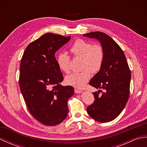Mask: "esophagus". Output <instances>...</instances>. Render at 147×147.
Instances as JSON below:
<instances>
[{
    "instance_id": "34e87169",
    "label": "esophagus",
    "mask_w": 147,
    "mask_h": 147,
    "mask_svg": "<svg viewBox=\"0 0 147 147\" xmlns=\"http://www.w3.org/2000/svg\"><path fill=\"white\" fill-rule=\"evenodd\" d=\"M82 90H79V89H78V88H75L74 89V92H75L76 93H82Z\"/></svg>"
}]
</instances>
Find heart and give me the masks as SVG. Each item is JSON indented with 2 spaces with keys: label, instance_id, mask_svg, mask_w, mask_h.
Wrapping results in <instances>:
<instances>
[{
  "label": "heart",
  "instance_id": "heart-1",
  "mask_svg": "<svg viewBox=\"0 0 147 147\" xmlns=\"http://www.w3.org/2000/svg\"><path fill=\"white\" fill-rule=\"evenodd\" d=\"M71 52L74 57L82 58V68L83 71L74 73L65 78L68 85L82 88L88 82L91 72L97 73L100 69L104 58V52L101 45H92V43L78 39L73 43ZM71 58L66 53H61L57 58L59 68L66 73L70 71Z\"/></svg>",
  "mask_w": 147,
  "mask_h": 147
}]
</instances>
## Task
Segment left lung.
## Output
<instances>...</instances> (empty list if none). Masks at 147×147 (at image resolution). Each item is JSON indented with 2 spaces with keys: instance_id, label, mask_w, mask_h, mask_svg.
Returning a JSON list of instances; mask_svg holds the SVG:
<instances>
[{
  "instance_id": "obj_1",
  "label": "left lung",
  "mask_w": 147,
  "mask_h": 147,
  "mask_svg": "<svg viewBox=\"0 0 147 147\" xmlns=\"http://www.w3.org/2000/svg\"><path fill=\"white\" fill-rule=\"evenodd\" d=\"M83 35L97 40L104 52L100 69L89 82L99 90L93 93L94 102L86 111L94 120L107 123L116 118L125 107L129 95L131 71L123 50L111 37L99 32ZM101 89L104 92L99 95Z\"/></svg>"
}]
</instances>
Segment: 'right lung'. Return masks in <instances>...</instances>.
I'll return each instance as SVG.
<instances>
[{
  "instance_id": "1",
  "label": "right lung",
  "mask_w": 147,
  "mask_h": 147,
  "mask_svg": "<svg viewBox=\"0 0 147 147\" xmlns=\"http://www.w3.org/2000/svg\"><path fill=\"white\" fill-rule=\"evenodd\" d=\"M70 39L45 33L27 46L21 59V93L30 114L46 126L57 125L66 118L67 100L74 93L73 86L60 85L64 78L55 57Z\"/></svg>"
}]
</instances>
